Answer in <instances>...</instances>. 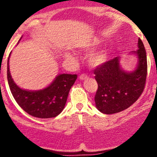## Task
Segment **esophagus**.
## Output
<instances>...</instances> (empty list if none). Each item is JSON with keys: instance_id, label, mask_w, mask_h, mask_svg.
Returning a JSON list of instances; mask_svg holds the SVG:
<instances>
[{"instance_id": "esophagus-1", "label": "esophagus", "mask_w": 157, "mask_h": 157, "mask_svg": "<svg viewBox=\"0 0 157 157\" xmlns=\"http://www.w3.org/2000/svg\"><path fill=\"white\" fill-rule=\"evenodd\" d=\"M80 80H86V78H87V75H86V74H82L81 75H80Z\"/></svg>"}]
</instances>
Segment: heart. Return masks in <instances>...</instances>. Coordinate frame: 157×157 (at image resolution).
I'll return each mask as SVG.
<instances>
[{
	"mask_svg": "<svg viewBox=\"0 0 157 157\" xmlns=\"http://www.w3.org/2000/svg\"><path fill=\"white\" fill-rule=\"evenodd\" d=\"M64 58L67 61H73L74 59L73 55H71L69 53L64 54ZM107 60H108V54L105 51H101V52L93 53L88 57L89 64L90 66L94 67L102 65L104 63L106 62Z\"/></svg>",
	"mask_w": 157,
	"mask_h": 157,
	"instance_id": "1",
	"label": "heart"
}]
</instances>
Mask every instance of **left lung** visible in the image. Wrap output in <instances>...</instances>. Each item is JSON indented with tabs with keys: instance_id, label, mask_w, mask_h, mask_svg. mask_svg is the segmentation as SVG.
I'll return each instance as SVG.
<instances>
[{
	"instance_id": "obj_1",
	"label": "left lung",
	"mask_w": 157,
	"mask_h": 157,
	"mask_svg": "<svg viewBox=\"0 0 157 157\" xmlns=\"http://www.w3.org/2000/svg\"><path fill=\"white\" fill-rule=\"evenodd\" d=\"M137 68L131 73L120 67L119 58H115L93 71L98 89L95 95L96 108L104 114H114L128 109L143 93L147 75V54L138 39Z\"/></svg>"
}]
</instances>
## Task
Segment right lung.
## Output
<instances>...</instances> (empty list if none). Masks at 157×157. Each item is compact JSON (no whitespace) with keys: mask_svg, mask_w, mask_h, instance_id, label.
Masks as SVG:
<instances>
[{"mask_svg":"<svg viewBox=\"0 0 157 157\" xmlns=\"http://www.w3.org/2000/svg\"><path fill=\"white\" fill-rule=\"evenodd\" d=\"M77 78V74H59L48 87L28 91L14 83L9 70V58L7 61V80L13 96L25 112L36 118H50L59 115L65 106L70 90Z\"/></svg>","mask_w":157,"mask_h":157,"instance_id":"right-lung-1","label":"right lung"}]
</instances>
